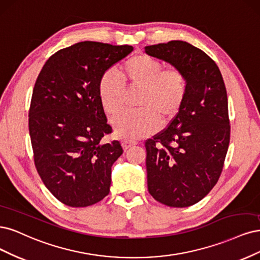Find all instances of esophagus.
Segmentation results:
<instances>
[{
    "label": "esophagus",
    "mask_w": 260,
    "mask_h": 260,
    "mask_svg": "<svg viewBox=\"0 0 260 260\" xmlns=\"http://www.w3.org/2000/svg\"><path fill=\"white\" fill-rule=\"evenodd\" d=\"M135 145H137L136 141H133V140H124L123 141V147H124L125 150H127V149H129L131 147L135 146Z\"/></svg>",
    "instance_id": "obj_1"
}]
</instances>
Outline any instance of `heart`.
<instances>
[{
  "mask_svg": "<svg viewBox=\"0 0 260 260\" xmlns=\"http://www.w3.org/2000/svg\"><path fill=\"white\" fill-rule=\"evenodd\" d=\"M120 80L111 71L98 82V97L107 114L115 116L123 109L125 88H141L136 111L122 113L114 121L115 132L124 139L138 140L153 134L163 121L176 116L187 96L185 73L177 67L164 68L156 58L145 53L131 56L119 68Z\"/></svg>",
  "mask_w": 260,
  "mask_h": 260,
  "instance_id": "heart-1",
  "label": "heart"
}]
</instances>
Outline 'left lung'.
<instances>
[{"label":"left lung","instance_id":"left-lung-1","mask_svg":"<svg viewBox=\"0 0 260 260\" xmlns=\"http://www.w3.org/2000/svg\"><path fill=\"white\" fill-rule=\"evenodd\" d=\"M185 73L187 96L170 125L146 140L149 193L171 207L191 206L218 181L230 142L228 98L218 66L183 41L146 46Z\"/></svg>","mask_w":260,"mask_h":260}]
</instances>
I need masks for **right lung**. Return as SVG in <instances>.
<instances>
[{
  "instance_id": "obj_1",
  "label": "right lung",
  "mask_w": 260,
  "mask_h": 260,
  "mask_svg": "<svg viewBox=\"0 0 260 260\" xmlns=\"http://www.w3.org/2000/svg\"><path fill=\"white\" fill-rule=\"evenodd\" d=\"M129 45L80 42L56 52L33 87L29 134L36 169L61 203L86 207L109 194L111 166L123 153L98 97V82L133 52Z\"/></svg>"
}]
</instances>
